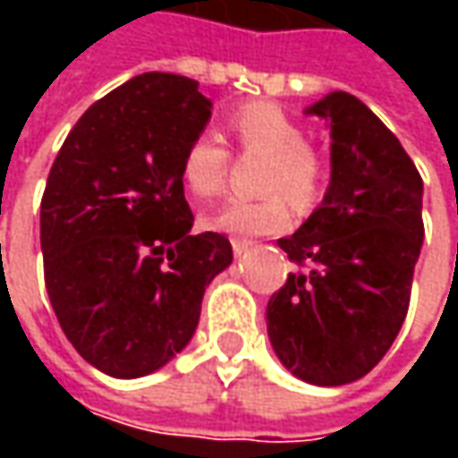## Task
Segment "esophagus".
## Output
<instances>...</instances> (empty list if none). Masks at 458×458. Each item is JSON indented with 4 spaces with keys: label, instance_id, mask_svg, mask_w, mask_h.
I'll use <instances>...</instances> for the list:
<instances>
[{
    "label": "esophagus",
    "instance_id": "34e87169",
    "mask_svg": "<svg viewBox=\"0 0 458 458\" xmlns=\"http://www.w3.org/2000/svg\"><path fill=\"white\" fill-rule=\"evenodd\" d=\"M252 247H255V242H250V239H232V250H234V257L247 255Z\"/></svg>",
    "mask_w": 458,
    "mask_h": 458
}]
</instances>
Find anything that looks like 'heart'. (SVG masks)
<instances>
[{
  "label": "heart",
  "mask_w": 458,
  "mask_h": 458,
  "mask_svg": "<svg viewBox=\"0 0 458 458\" xmlns=\"http://www.w3.org/2000/svg\"><path fill=\"white\" fill-rule=\"evenodd\" d=\"M232 130L242 150L267 157L262 178L265 193H285L298 206L316 201L324 181V165L318 155L308 148L306 130L288 112L267 101H255L234 112ZM226 165L229 152L214 134H196L181 157V181L196 199H208L224 188ZM291 219L288 201L283 196H270L265 201L234 199L221 203L219 208L203 214L201 224L219 234L257 237L285 232Z\"/></svg>",
  "instance_id": "1"
}]
</instances>
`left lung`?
I'll return each mask as SVG.
<instances>
[{"instance_id":"obj_1","label":"left lung","mask_w":458,"mask_h":458,"mask_svg":"<svg viewBox=\"0 0 458 458\" xmlns=\"http://www.w3.org/2000/svg\"><path fill=\"white\" fill-rule=\"evenodd\" d=\"M306 114L331 130V181L301 229L277 239L303 273L267 303L283 367L318 387L364 377L395 342L423 247V181L367 104L331 91Z\"/></svg>"}]
</instances>
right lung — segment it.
<instances>
[{"instance_id":"1","label":"right lung","mask_w":458,"mask_h":458,"mask_svg":"<svg viewBox=\"0 0 458 458\" xmlns=\"http://www.w3.org/2000/svg\"><path fill=\"white\" fill-rule=\"evenodd\" d=\"M199 81L142 73L68 132L40 203L45 288L63 334L98 372L137 379L196 334L206 288L232 265L224 234H191L181 181L211 119Z\"/></svg>"}]
</instances>
